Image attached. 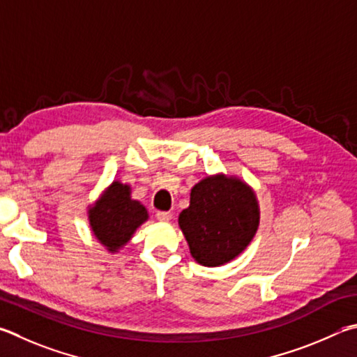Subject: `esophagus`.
Listing matches in <instances>:
<instances>
[{
  "label": "esophagus",
  "instance_id": "esophagus-1",
  "mask_svg": "<svg viewBox=\"0 0 357 357\" xmlns=\"http://www.w3.org/2000/svg\"><path fill=\"white\" fill-rule=\"evenodd\" d=\"M156 218L159 220V222H170V220H172V212L159 211V212H156Z\"/></svg>",
  "mask_w": 357,
  "mask_h": 357
}]
</instances>
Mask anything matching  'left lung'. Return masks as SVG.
I'll return each mask as SVG.
<instances>
[{
    "label": "left lung",
    "instance_id": "8db88e82",
    "mask_svg": "<svg viewBox=\"0 0 357 357\" xmlns=\"http://www.w3.org/2000/svg\"><path fill=\"white\" fill-rule=\"evenodd\" d=\"M190 255L204 267L236 259L259 228L255 192L242 179L215 174L201 179L190 192V206L179 213Z\"/></svg>",
    "mask_w": 357,
    "mask_h": 357
}]
</instances>
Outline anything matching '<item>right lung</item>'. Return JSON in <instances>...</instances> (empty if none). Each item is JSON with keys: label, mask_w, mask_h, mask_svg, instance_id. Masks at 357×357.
I'll return each instance as SVG.
<instances>
[{"label": "right lung", "mask_w": 357, "mask_h": 357, "mask_svg": "<svg viewBox=\"0 0 357 357\" xmlns=\"http://www.w3.org/2000/svg\"><path fill=\"white\" fill-rule=\"evenodd\" d=\"M146 220L145 206L132 199L131 187L119 181H114L89 209L90 228L109 252H116L126 245L135 229Z\"/></svg>", "instance_id": "right-lung-1"}]
</instances>
